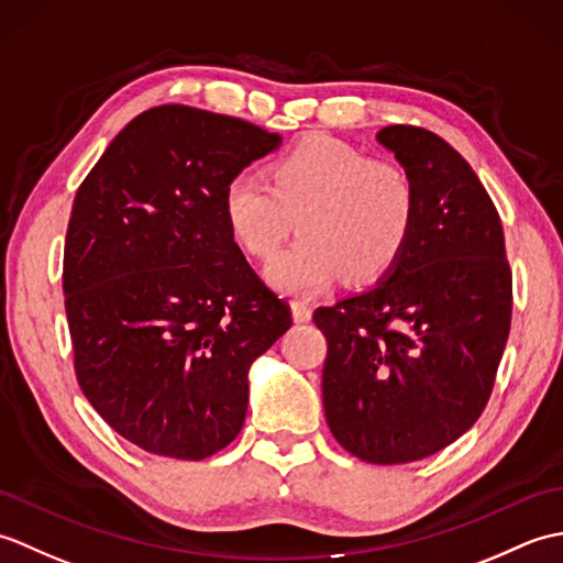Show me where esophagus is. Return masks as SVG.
Returning <instances> with one entry per match:
<instances>
[{"label": "esophagus", "mask_w": 563, "mask_h": 563, "mask_svg": "<svg viewBox=\"0 0 563 563\" xmlns=\"http://www.w3.org/2000/svg\"><path fill=\"white\" fill-rule=\"evenodd\" d=\"M292 319H295V324H307V321L312 319V307L302 300H295L292 302Z\"/></svg>", "instance_id": "1"}]
</instances>
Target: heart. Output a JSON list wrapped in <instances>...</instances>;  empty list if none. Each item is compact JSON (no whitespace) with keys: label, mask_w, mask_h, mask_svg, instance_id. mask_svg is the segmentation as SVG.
<instances>
[{"label":"heart","mask_w":563,"mask_h":563,"mask_svg":"<svg viewBox=\"0 0 563 563\" xmlns=\"http://www.w3.org/2000/svg\"><path fill=\"white\" fill-rule=\"evenodd\" d=\"M222 210L234 242L268 258L297 220L300 239L275 256V290L317 295L345 275L369 283L404 254L416 222V188L397 162L373 159L349 142L312 135L271 164V181L239 174Z\"/></svg>","instance_id":"obj_1"}]
</instances>
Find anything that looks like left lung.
<instances>
[{
	"mask_svg": "<svg viewBox=\"0 0 563 563\" xmlns=\"http://www.w3.org/2000/svg\"><path fill=\"white\" fill-rule=\"evenodd\" d=\"M382 147L411 176L416 222L373 290L319 307L321 397L333 438L369 464L423 460L466 433L492 397L512 278L486 188L445 140L387 125Z\"/></svg>",
	"mask_w": 563,
	"mask_h": 563,
	"instance_id": "8db88e82",
	"label": "left lung"
}]
</instances>
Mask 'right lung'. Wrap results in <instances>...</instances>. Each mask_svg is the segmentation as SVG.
Listing matches in <instances>:
<instances>
[{
  "label": "right lung",
  "instance_id": "right-lung-1",
  "mask_svg": "<svg viewBox=\"0 0 563 563\" xmlns=\"http://www.w3.org/2000/svg\"><path fill=\"white\" fill-rule=\"evenodd\" d=\"M280 147L258 125L172 103L140 113L84 178L65 312L84 397L152 454L206 460L239 435L249 367L292 317L249 266L222 194Z\"/></svg>",
  "mask_w": 563,
  "mask_h": 563
}]
</instances>
